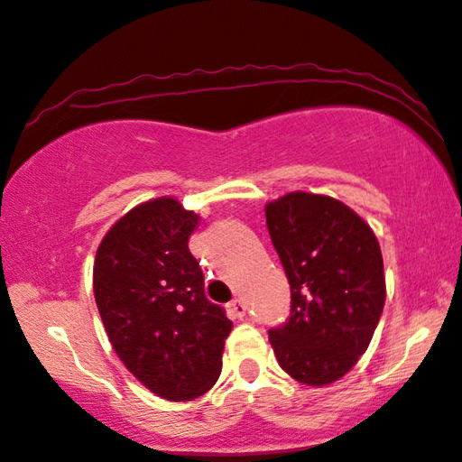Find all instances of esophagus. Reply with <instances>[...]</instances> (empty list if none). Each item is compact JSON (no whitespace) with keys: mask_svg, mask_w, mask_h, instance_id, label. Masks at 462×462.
Instances as JSON below:
<instances>
[{"mask_svg":"<svg viewBox=\"0 0 462 462\" xmlns=\"http://www.w3.org/2000/svg\"><path fill=\"white\" fill-rule=\"evenodd\" d=\"M230 310H232L234 316L242 318V316H246L248 306H246V301H244V300H232L230 301Z\"/></svg>","mask_w":462,"mask_h":462,"instance_id":"1","label":"esophagus"}]
</instances>
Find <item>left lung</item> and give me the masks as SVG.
I'll return each instance as SVG.
<instances>
[{
    "mask_svg": "<svg viewBox=\"0 0 462 462\" xmlns=\"http://www.w3.org/2000/svg\"><path fill=\"white\" fill-rule=\"evenodd\" d=\"M273 248L290 282V316L270 328L280 367L306 385H328L369 347L385 278L369 226L329 196L291 192L266 206Z\"/></svg>",
    "mask_w": 462,
    "mask_h": 462,
    "instance_id": "8db88e82",
    "label": "left lung"
}]
</instances>
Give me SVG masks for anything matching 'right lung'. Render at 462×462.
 Returning a JSON list of instances; mask_svg holds the SVG:
<instances>
[{
  "label": "right lung",
  "instance_id": "add662e5",
  "mask_svg": "<svg viewBox=\"0 0 462 462\" xmlns=\"http://www.w3.org/2000/svg\"><path fill=\"white\" fill-rule=\"evenodd\" d=\"M199 216L174 199L136 206L97 250L93 290L113 349L133 375L169 401L204 395L222 371L232 331L204 296L189 236Z\"/></svg>",
  "mask_w": 462,
  "mask_h": 462
}]
</instances>
